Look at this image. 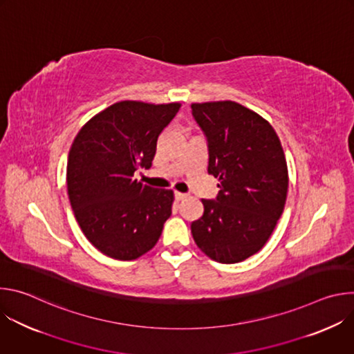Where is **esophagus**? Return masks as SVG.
Instances as JSON below:
<instances>
[{
	"label": "esophagus",
	"instance_id": "1",
	"mask_svg": "<svg viewBox=\"0 0 354 354\" xmlns=\"http://www.w3.org/2000/svg\"><path fill=\"white\" fill-rule=\"evenodd\" d=\"M187 197V194L186 193H180V192H175V198L178 200V201H180V200H183V198H186Z\"/></svg>",
	"mask_w": 354,
	"mask_h": 354
}]
</instances>
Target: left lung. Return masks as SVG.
<instances>
[{
	"instance_id": "1",
	"label": "left lung",
	"mask_w": 354,
	"mask_h": 354,
	"mask_svg": "<svg viewBox=\"0 0 354 354\" xmlns=\"http://www.w3.org/2000/svg\"><path fill=\"white\" fill-rule=\"evenodd\" d=\"M207 136V171L218 178L216 200L193 221L198 249L220 263H238L259 252L283 214L288 169L279 136L257 112L234 100L192 104Z\"/></svg>"
}]
</instances>
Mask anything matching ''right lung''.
<instances>
[{
  "mask_svg": "<svg viewBox=\"0 0 354 354\" xmlns=\"http://www.w3.org/2000/svg\"><path fill=\"white\" fill-rule=\"evenodd\" d=\"M179 102L120 100L91 118L75 136L67 162V192L86 239L104 255L133 261L158 242L172 213L174 192L138 182Z\"/></svg>",
  "mask_w": 354,
  "mask_h": 354,
  "instance_id": "add662e5",
  "label": "right lung"
}]
</instances>
